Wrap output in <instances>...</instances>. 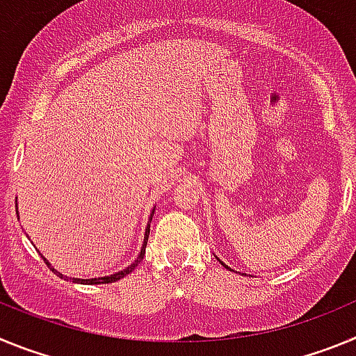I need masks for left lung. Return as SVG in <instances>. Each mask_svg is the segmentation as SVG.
<instances>
[{"label": "left lung", "mask_w": 356, "mask_h": 356, "mask_svg": "<svg viewBox=\"0 0 356 356\" xmlns=\"http://www.w3.org/2000/svg\"><path fill=\"white\" fill-rule=\"evenodd\" d=\"M221 264H222V262H221ZM222 266H225V264H222ZM225 267H226V266H225Z\"/></svg>", "instance_id": "left-lung-1"}]
</instances>
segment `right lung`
<instances>
[{"mask_svg":"<svg viewBox=\"0 0 356 356\" xmlns=\"http://www.w3.org/2000/svg\"><path fill=\"white\" fill-rule=\"evenodd\" d=\"M147 237H149V228H146V237H144V244H143V250H140V254H139V257H137V260H135V262L131 264L130 267H127V269H124V271L115 273V275H110V276H103V278H92V280H76V278H72V282H76V284H89V285H94V284H112V282H118V280H121L122 276L130 275V273L134 271L135 267L139 266L140 260L144 259V253H146ZM44 262H46V259H44ZM46 266L51 267V266H49V262H46ZM51 271H55L53 267H51ZM56 276H60V278H67V276L60 275V273H56Z\"/></svg>","mask_w":356,"mask_h":356,"instance_id":"obj_1","label":"right lung"}]
</instances>
